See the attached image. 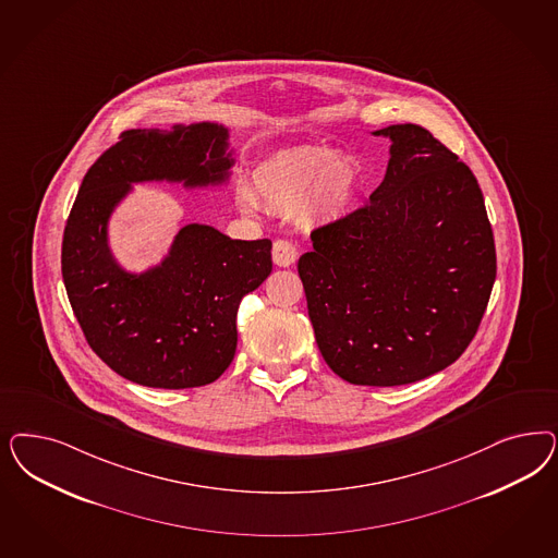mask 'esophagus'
I'll use <instances>...</instances> for the list:
<instances>
[{"label":"esophagus","instance_id":"esophagus-1","mask_svg":"<svg viewBox=\"0 0 558 558\" xmlns=\"http://www.w3.org/2000/svg\"><path fill=\"white\" fill-rule=\"evenodd\" d=\"M298 260V248L289 240H277L272 244V263L277 267H291Z\"/></svg>","mask_w":558,"mask_h":558}]
</instances>
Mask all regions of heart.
Returning <instances> with one entry per match:
<instances>
[{
    "label": "heart",
    "instance_id": "b5f03b06",
    "mask_svg": "<svg viewBox=\"0 0 558 558\" xmlns=\"http://www.w3.org/2000/svg\"><path fill=\"white\" fill-rule=\"evenodd\" d=\"M361 170L355 160L339 156L328 147L302 145L272 156L252 177L254 198L240 195L244 211L258 205L270 211L293 214L300 207L312 219H339L357 198Z\"/></svg>",
    "mask_w": 558,
    "mask_h": 558
}]
</instances>
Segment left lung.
Returning <instances> with one entry per match:
<instances>
[{
  "mask_svg": "<svg viewBox=\"0 0 558 558\" xmlns=\"http://www.w3.org/2000/svg\"><path fill=\"white\" fill-rule=\"evenodd\" d=\"M390 142L369 203L312 234L298 272L328 367L357 386L433 376L474 339L497 277L478 180L423 126Z\"/></svg>",
  "mask_w": 558,
  "mask_h": 558,
  "instance_id": "left-lung-1",
  "label": "left lung"
}]
</instances>
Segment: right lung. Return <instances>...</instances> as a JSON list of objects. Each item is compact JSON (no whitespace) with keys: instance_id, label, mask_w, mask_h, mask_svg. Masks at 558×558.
<instances>
[{"instance_id":"add662e5","label":"right lung","mask_w":558,"mask_h":558,"mask_svg":"<svg viewBox=\"0 0 558 558\" xmlns=\"http://www.w3.org/2000/svg\"><path fill=\"white\" fill-rule=\"evenodd\" d=\"M234 163L230 129L201 121L125 131L82 180L61 272L86 341L119 376L182 390L216 381L234 360L238 307L270 275V240L180 219L168 252L144 270L126 269L110 246V219L135 184L221 189Z\"/></svg>"}]
</instances>
